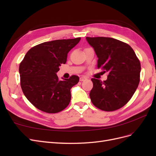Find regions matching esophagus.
Returning <instances> with one entry per match:
<instances>
[{"mask_svg":"<svg viewBox=\"0 0 156 156\" xmlns=\"http://www.w3.org/2000/svg\"><path fill=\"white\" fill-rule=\"evenodd\" d=\"M87 78L86 77H84V76H82V77H80V81H85V80H87Z\"/></svg>","mask_w":156,"mask_h":156,"instance_id":"1","label":"esophagus"}]
</instances>
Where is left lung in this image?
<instances>
[{"label": "left lung", "mask_w": 156, "mask_h": 156, "mask_svg": "<svg viewBox=\"0 0 156 156\" xmlns=\"http://www.w3.org/2000/svg\"><path fill=\"white\" fill-rule=\"evenodd\" d=\"M98 56V68L108 72L106 81L92 79V103L105 111L125 105L140 81V64L133 49L124 42L108 37H87Z\"/></svg>", "instance_id": "obj_1"}]
</instances>
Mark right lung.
I'll return each instance as SVG.
<instances>
[{"label": "right lung", "instance_id": "right-lung-1", "mask_svg": "<svg viewBox=\"0 0 156 156\" xmlns=\"http://www.w3.org/2000/svg\"><path fill=\"white\" fill-rule=\"evenodd\" d=\"M81 37L57 40L37 45L25 55L19 68L21 87L32 104L48 113L64 110L71 100L70 90L79 77L72 75L59 80L56 73L61 64L66 62L69 51Z\"/></svg>", "mask_w": 156, "mask_h": 156}]
</instances>
